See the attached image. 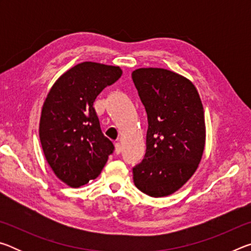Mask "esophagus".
Wrapping results in <instances>:
<instances>
[{
  "label": "esophagus",
  "mask_w": 251,
  "mask_h": 251,
  "mask_svg": "<svg viewBox=\"0 0 251 251\" xmlns=\"http://www.w3.org/2000/svg\"><path fill=\"white\" fill-rule=\"evenodd\" d=\"M122 145H121V143H115V152L116 154L118 155V154H121L122 152Z\"/></svg>",
  "instance_id": "obj_1"
}]
</instances>
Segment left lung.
I'll use <instances>...</instances> for the list:
<instances>
[{"mask_svg": "<svg viewBox=\"0 0 251 251\" xmlns=\"http://www.w3.org/2000/svg\"><path fill=\"white\" fill-rule=\"evenodd\" d=\"M131 78L148 121L146 152L134 184L151 197L172 195L201 163L206 141L202 104L194 84L165 69H138Z\"/></svg>", "mask_w": 251, "mask_h": 251, "instance_id": "8db88e82", "label": "left lung"}]
</instances>
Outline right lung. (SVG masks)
I'll return each instance as SVG.
<instances>
[{"label": "right lung", "instance_id": "obj_1", "mask_svg": "<svg viewBox=\"0 0 251 251\" xmlns=\"http://www.w3.org/2000/svg\"><path fill=\"white\" fill-rule=\"evenodd\" d=\"M122 73L118 66L83 62L65 72L46 97L40 141L50 168L66 185L76 188L95 179L113 154L93 105Z\"/></svg>", "mask_w": 251, "mask_h": 251}]
</instances>
